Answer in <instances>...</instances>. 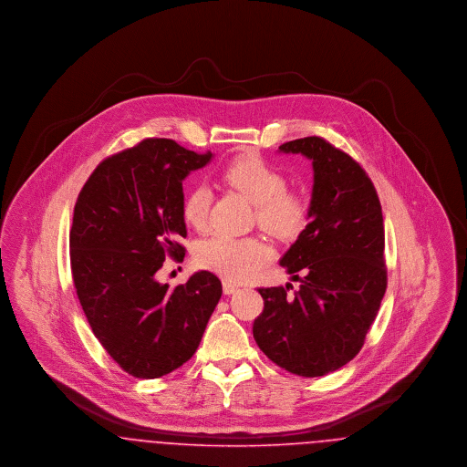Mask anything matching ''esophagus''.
I'll list each match as a JSON object with an SVG mask.
<instances>
[{
	"mask_svg": "<svg viewBox=\"0 0 467 467\" xmlns=\"http://www.w3.org/2000/svg\"><path fill=\"white\" fill-rule=\"evenodd\" d=\"M223 294H227V296H231V294H234V292H236V290L240 289V285H236V284H234V282H229V280H223Z\"/></svg>",
	"mask_w": 467,
	"mask_h": 467,
	"instance_id": "esophagus-1",
	"label": "esophagus"
}]
</instances>
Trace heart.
<instances>
[{"label":"heart","mask_w":467,"mask_h":467,"mask_svg":"<svg viewBox=\"0 0 467 467\" xmlns=\"http://www.w3.org/2000/svg\"><path fill=\"white\" fill-rule=\"evenodd\" d=\"M223 182L242 192L255 204L257 223L273 236H296L308 221L310 202L285 187L284 175L257 154H244L223 166ZM212 204L208 187H194L183 200L182 215L194 229H204ZM273 252L265 242L254 236L238 238L217 234L198 246L196 261L229 282H244L254 278L271 261Z\"/></svg>","instance_id":"obj_1"}]
</instances>
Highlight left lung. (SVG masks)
<instances>
[{
    "label": "left lung",
    "mask_w": 467,
    "mask_h": 467,
    "mask_svg": "<svg viewBox=\"0 0 467 467\" xmlns=\"http://www.w3.org/2000/svg\"><path fill=\"white\" fill-rule=\"evenodd\" d=\"M280 152L313 164L310 223L280 261L301 285L259 289L265 310L252 331L276 366L324 377L358 354L387 289L381 204L360 164L324 138L292 140Z\"/></svg>",
    "instance_id": "left-lung-1"
}]
</instances>
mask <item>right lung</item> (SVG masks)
<instances>
[{"mask_svg": "<svg viewBox=\"0 0 467 467\" xmlns=\"http://www.w3.org/2000/svg\"><path fill=\"white\" fill-rule=\"evenodd\" d=\"M210 159L147 138L101 161L75 202L69 263L78 301L103 348L133 377H164L194 356L223 296L210 271L177 287L156 278L166 255H185L182 182Z\"/></svg>", "mask_w": 467, "mask_h": 467, "instance_id": "right-lung-1", "label": "right lung"}]
</instances>
